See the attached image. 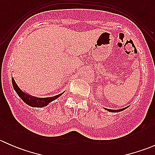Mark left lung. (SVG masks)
Masks as SVG:
<instances>
[{
	"label": "left lung",
	"instance_id": "8db88e82",
	"mask_svg": "<svg viewBox=\"0 0 155 155\" xmlns=\"http://www.w3.org/2000/svg\"><path fill=\"white\" fill-rule=\"evenodd\" d=\"M127 107L126 108H123V109H106L107 110L109 111V112H121V111L124 110V109H127Z\"/></svg>",
	"mask_w": 155,
	"mask_h": 155
}]
</instances>
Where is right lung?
<instances>
[{
  "instance_id": "obj_1",
  "label": "right lung",
  "mask_w": 155,
  "mask_h": 155,
  "mask_svg": "<svg viewBox=\"0 0 155 155\" xmlns=\"http://www.w3.org/2000/svg\"><path fill=\"white\" fill-rule=\"evenodd\" d=\"M12 83L13 88L15 89V92L17 93V94L20 97L21 100L24 101L25 104H27L28 105L31 106L32 107H43L47 106L49 103H51V101H54L55 99H57L58 97L61 96L62 94L58 95H56L54 97H46V98H40V97H33L31 95L28 94L27 93L23 91L17 85L16 82H15L13 78H12Z\"/></svg>"
}]
</instances>
